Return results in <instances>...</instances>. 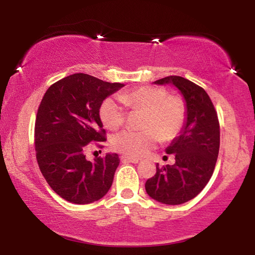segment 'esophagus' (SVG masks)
Returning a JSON list of instances; mask_svg holds the SVG:
<instances>
[{
  "label": "esophagus",
  "mask_w": 255,
  "mask_h": 255,
  "mask_svg": "<svg viewBox=\"0 0 255 255\" xmlns=\"http://www.w3.org/2000/svg\"><path fill=\"white\" fill-rule=\"evenodd\" d=\"M122 161L123 162H128V163H138V162H139V158L127 156V155H123Z\"/></svg>",
  "instance_id": "obj_1"
}]
</instances>
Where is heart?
<instances>
[{"mask_svg":"<svg viewBox=\"0 0 255 255\" xmlns=\"http://www.w3.org/2000/svg\"><path fill=\"white\" fill-rule=\"evenodd\" d=\"M118 100L131 110L145 111L143 131L126 129L112 138V147L130 156H143L152 149L158 139L174 137L182 127L185 108L178 96H167L162 88L144 85L118 94ZM100 118L108 129L119 128L126 119V111L115 99L108 98L100 107Z\"/></svg>","mask_w":255,"mask_h":255,"instance_id":"obj_1","label":"heart"}]
</instances>
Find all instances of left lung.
Returning <instances> with one entry per match:
<instances>
[{
	"mask_svg": "<svg viewBox=\"0 0 255 255\" xmlns=\"http://www.w3.org/2000/svg\"><path fill=\"white\" fill-rule=\"evenodd\" d=\"M172 84L182 94L185 119L166 154H174L173 165L158 167L145 183L147 195L165 205L191 200L208 183L219 152V123L213 102L204 89L184 77L171 75L154 82Z\"/></svg>",
	"mask_w": 255,
	"mask_h": 255,
	"instance_id": "left-lung-1",
	"label": "left lung"
}]
</instances>
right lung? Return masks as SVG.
I'll return each instance as SVG.
<instances>
[{"instance_id": "1", "label": "right lung", "mask_w": 255, "mask_h": 255, "mask_svg": "<svg viewBox=\"0 0 255 255\" xmlns=\"http://www.w3.org/2000/svg\"><path fill=\"white\" fill-rule=\"evenodd\" d=\"M123 86L76 73L49 86L42 98L34 125L36 157L47 183L63 199L91 204L109 191L118 154L90 162L85 150L88 145L106 141L100 107Z\"/></svg>"}]
</instances>
